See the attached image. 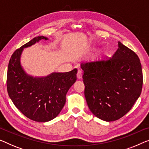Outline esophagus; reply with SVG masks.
<instances>
[{
    "mask_svg": "<svg viewBox=\"0 0 149 149\" xmlns=\"http://www.w3.org/2000/svg\"><path fill=\"white\" fill-rule=\"evenodd\" d=\"M77 77L79 79L82 78V72L81 71H80V70L78 71V72H77Z\"/></svg>",
    "mask_w": 149,
    "mask_h": 149,
    "instance_id": "34e87169",
    "label": "esophagus"
}]
</instances>
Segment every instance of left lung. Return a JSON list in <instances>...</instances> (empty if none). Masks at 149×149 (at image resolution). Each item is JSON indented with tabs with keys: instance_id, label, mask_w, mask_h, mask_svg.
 Listing matches in <instances>:
<instances>
[{
	"instance_id": "8db88e82",
	"label": "left lung",
	"mask_w": 149,
	"mask_h": 149,
	"mask_svg": "<svg viewBox=\"0 0 149 149\" xmlns=\"http://www.w3.org/2000/svg\"><path fill=\"white\" fill-rule=\"evenodd\" d=\"M81 68L89 109L102 120L115 121L124 116L141 94V61L120 41L112 58L84 62Z\"/></svg>"
}]
</instances>
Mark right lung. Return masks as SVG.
<instances>
[{"label": "right lung", "mask_w": 149, "mask_h": 149, "mask_svg": "<svg viewBox=\"0 0 149 149\" xmlns=\"http://www.w3.org/2000/svg\"><path fill=\"white\" fill-rule=\"evenodd\" d=\"M33 38L13 53L8 66L6 85L8 96L15 106L32 120L45 123L58 116L65 104V96L77 77V70L69 72H53L46 76L34 77L26 73L21 63L25 48L41 40Z\"/></svg>", "instance_id": "obj_1"}]
</instances>
